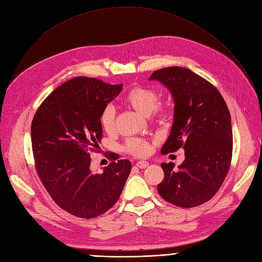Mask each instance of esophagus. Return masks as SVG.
<instances>
[{
	"instance_id": "34e87169",
	"label": "esophagus",
	"mask_w": 262,
	"mask_h": 262,
	"mask_svg": "<svg viewBox=\"0 0 262 262\" xmlns=\"http://www.w3.org/2000/svg\"><path fill=\"white\" fill-rule=\"evenodd\" d=\"M136 166H138L139 168H146V167H148V162H146V161H139V162H136V164H135Z\"/></svg>"
}]
</instances>
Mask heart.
I'll return each mask as SVG.
<instances>
[{"mask_svg":"<svg viewBox=\"0 0 262 262\" xmlns=\"http://www.w3.org/2000/svg\"><path fill=\"white\" fill-rule=\"evenodd\" d=\"M124 101L139 113L145 116H154L155 118H163L167 115L166 105L158 104L159 94L155 89L149 86H134L124 96ZM100 124L102 129L111 133L115 128V108L113 105L104 106L100 114ZM126 151L134 157H145L150 152V143L145 139L132 138L124 144Z\"/></svg>","mask_w":262,"mask_h":262,"instance_id":"heart-1","label":"heart"}]
</instances>
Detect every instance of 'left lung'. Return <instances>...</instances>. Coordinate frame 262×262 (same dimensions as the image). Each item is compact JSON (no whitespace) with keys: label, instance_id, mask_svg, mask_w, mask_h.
<instances>
[{"label":"left lung","instance_id":"8db88e82","mask_svg":"<svg viewBox=\"0 0 262 262\" xmlns=\"http://www.w3.org/2000/svg\"><path fill=\"white\" fill-rule=\"evenodd\" d=\"M149 80L167 86L175 101L171 131L162 155L184 149L178 169L162 163L161 197L181 208L201 206L212 198L226 178L232 157L231 117L216 87L183 67L156 70Z\"/></svg>","mask_w":262,"mask_h":262}]
</instances>
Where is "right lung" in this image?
Returning <instances> with one entry per match:
<instances>
[{
  "mask_svg": "<svg viewBox=\"0 0 262 262\" xmlns=\"http://www.w3.org/2000/svg\"><path fill=\"white\" fill-rule=\"evenodd\" d=\"M122 90L95 78L77 77L50 94L31 126L35 168L54 203L66 212L93 219L113 207L130 171L129 160H117L93 172L90 151L102 139L100 114Z\"/></svg>",
  "mask_w": 262,
  "mask_h": 262,
  "instance_id": "obj_1",
  "label": "right lung"
}]
</instances>
